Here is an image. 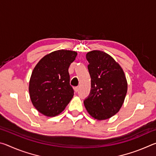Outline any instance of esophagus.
Returning <instances> with one entry per match:
<instances>
[{
	"label": "esophagus",
	"mask_w": 156,
	"mask_h": 156,
	"mask_svg": "<svg viewBox=\"0 0 156 156\" xmlns=\"http://www.w3.org/2000/svg\"><path fill=\"white\" fill-rule=\"evenodd\" d=\"M79 90V87H74V91L75 92H78Z\"/></svg>",
	"instance_id": "esophagus-1"
}]
</instances>
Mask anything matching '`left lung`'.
Masks as SVG:
<instances>
[{
  "label": "left lung",
  "mask_w": 156,
  "mask_h": 156,
  "mask_svg": "<svg viewBox=\"0 0 156 156\" xmlns=\"http://www.w3.org/2000/svg\"><path fill=\"white\" fill-rule=\"evenodd\" d=\"M91 78V93L84 105L94 119H109L119 112L127 92L122 68L107 53L93 50L86 54Z\"/></svg>",
  "instance_id": "8db88e82"
}]
</instances>
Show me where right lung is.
<instances>
[{
    "mask_svg": "<svg viewBox=\"0 0 156 156\" xmlns=\"http://www.w3.org/2000/svg\"><path fill=\"white\" fill-rule=\"evenodd\" d=\"M76 56L75 51L56 50L42 58L34 68L29 93L34 107L43 115H59L72 99L68 69Z\"/></svg>",
    "mask_w": 156,
    "mask_h": 156,
    "instance_id": "obj_1",
    "label": "right lung"
}]
</instances>
